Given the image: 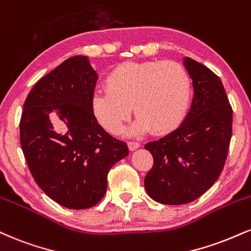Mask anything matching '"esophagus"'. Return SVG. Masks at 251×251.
Wrapping results in <instances>:
<instances>
[{
  "label": "esophagus",
  "mask_w": 251,
  "mask_h": 251,
  "mask_svg": "<svg viewBox=\"0 0 251 251\" xmlns=\"http://www.w3.org/2000/svg\"><path fill=\"white\" fill-rule=\"evenodd\" d=\"M139 147H140V143L138 141H128V149L131 151H135Z\"/></svg>",
  "instance_id": "34e87169"
}]
</instances>
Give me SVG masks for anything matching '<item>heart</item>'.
<instances>
[{"instance_id": "heart-1", "label": "heart", "mask_w": 251, "mask_h": 251, "mask_svg": "<svg viewBox=\"0 0 251 251\" xmlns=\"http://www.w3.org/2000/svg\"><path fill=\"white\" fill-rule=\"evenodd\" d=\"M106 89L93 93L91 106L106 131L119 133L131 114H137L129 134L153 129L173 131L185 119L192 98V80L183 65L173 60L124 62L107 75Z\"/></svg>"}]
</instances>
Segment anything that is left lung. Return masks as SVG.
<instances>
[{
	"label": "left lung",
	"mask_w": 251,
	"mask_h": 251,
	"mask_svg": "<svg viewBox=\"0 0 251 251\" xmlns=\"http://www.w3.org/2000/svg\"><path fill=\"white\" fill-rule=\"evenodd\" d=\"M193 80L191 110L175 131L145 145L153 167L145 188L162 204H185L214 185L225 167L231 139L232 110L221 79L201 63L186 57Z\"/></svg>",
	"instance_id": "obj_1"
}]
</instances>
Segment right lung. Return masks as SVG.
<instances>
[{
  "label": "right lung",
  "mask_w": 251,
  "mask_h": 251,
  "mask_svg": "<svg viewBox=\"0 0 251 251\" xmlns=\"http://www.w3.org/2000/svg\"><path fill=\"white\" fill-rule=\"evenodd\" d=\"M98 76L86 56L68 58L29 92L20 122V141L36 183L70 209L96 206L107 173L128 155L126 143L97 122L91 99Z\"/></svg>",
  "instance_id": "obj_1"
}]
</instances>
